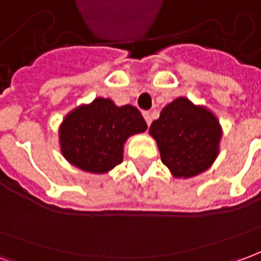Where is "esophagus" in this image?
<instances>
[{
    "label": "esophagus",
    "mask_w": 261,
    "mask_h": 261,
    "mask_svg": "<svg viewBox=\"0 0 261 261\" xmlns=\"http://www.w3.org/2000/svg\"><path fill=\"white\" fill-rule=\"evenodd\" d=\"M142 116H144V119H145V121H147V124L151 125V123H152V119H151V113H149V112H142Z\"/></svg>",
    "instance_id": "34e87169"
}]
</instances>
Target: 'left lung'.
Wrapping results in <instances>:
<instances>
[{"label": "left lung", "instance_id": "obj_1", "mask_svg": "<svg viewBox=\"0 0 261 261\" xmlns=\"http://www.w3.org/2000/svg\"><path fill=\"white\" fill-rule=\"evenodd\" d=\"M149 134L172 176L190 179L210 169L218 158L222 127L210 109L180 96L162 109Z\"/></svg>", "mask_w": 261, "mask_h": 261}]
</instances>
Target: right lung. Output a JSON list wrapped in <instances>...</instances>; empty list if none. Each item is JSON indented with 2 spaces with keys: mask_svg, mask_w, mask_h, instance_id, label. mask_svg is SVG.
<instances>
[{
  "mask_svg": "<svg viewBox=\"0 0 261 261\" xmlns=\"http://www.w3.org/2000/svg\"><path fill=\"white\" fill-rule=\"evenodd\" d=\"M147 128L137 108L96 97L65 114L59 127L60 151L75 168L103 175L123 162L125 141Z\"/></svg>",
  "mask_w": 261,
  "mask_h": 261,
  "instance_id": "right-lung-1",
  "label": "right lung"
}]
</instances>
